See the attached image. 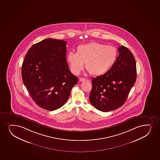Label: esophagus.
I'll return each mask as SVG.
<instances>
[{
  "label": "esophagus",
  "mask_w": 160,
  "mask_h": 160,
  "mask_svg": "<svg viewBox=\"0 0 160 160\" xmlns=\"http://www.w3.org/2000/svg\"><path fill=\"white\" fill-rule=\"evenodd\" d=\"M79 81H80V82H85L86 81V79L85 78H80V79H79Z\"/></svg>",
  "instance_id": "obj_1"
}]
</instances>
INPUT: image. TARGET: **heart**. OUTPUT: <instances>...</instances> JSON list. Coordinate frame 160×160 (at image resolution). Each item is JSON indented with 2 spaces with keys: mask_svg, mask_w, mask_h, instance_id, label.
Masks as SVG:
<instances>
[{
  "mask_svg": "<svg viewBox=\"0 0 160 160\" xmlns=\"http://www.w3.org/2000/svg\"><path fill=\"white\" fill-rule=\"evenodd\" d=\"M116 48L92 42L78 46L76 53H68L66 59L74 74H79L85 67L92 75H101L112 67L117 59Z\"/></svg>",
  "mask_w": 160,
  "mask_h": 160,
  "instance_id": "obj_1",
  "label": "heart"
}]
</instances>
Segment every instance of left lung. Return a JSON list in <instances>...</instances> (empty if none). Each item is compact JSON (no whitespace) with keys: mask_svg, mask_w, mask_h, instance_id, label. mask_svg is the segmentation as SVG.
Instances as JSON below:
<instances>
[{"mask_svg":"<svg viewBox=\"0 0 160 160\" xmlns=\"http://www.w3.org/2000/svg\"><path fill=\"white\" fill-rule=\"evenodd\" d=\"M118 57L107 73L92 78L89 100L92 106L103 112L114 110L126 102L137 78L135 58L127 48H118Z\"/></svg>","mask_w":160,"mask_h":160,"instance_id":"left-lung-1","label":"left lung"}]
</instances>
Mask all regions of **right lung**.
Masks as SVG:
<instances>
[{"label": "right lung", "instance_id": "obj_1", "mask_svg": "<svg viewBox=\"0 0 160 160\" xmlns=\"http://www.w3.org/2000/svg\"><path fill=\"white\" fill-rule=\"evenodd\" d=\"M66 44L45 39L32 46L23 62V82L34 101L49 111L63 106L78 82L66 62Z\"/></svg>", "mask_w": 160, "mask_h": 160}]
</instances>
